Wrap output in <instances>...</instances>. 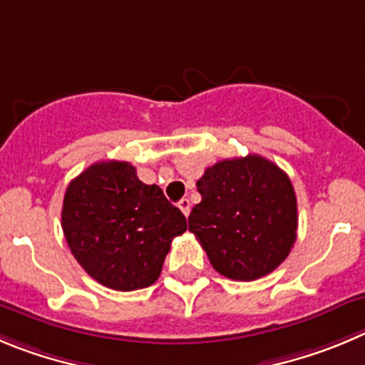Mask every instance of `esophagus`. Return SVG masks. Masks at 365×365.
<instances>
[{
  "label": "esophagus",
  "instance_id": "34e87169",
  "mask_svg": "<svg viewBox=\"0 0 365 365\" xmlns=\"http://www.w3.org/2000/svg\"><path fill=\"white\" fill-rule=\"evenodd\" d=\"M178 207H180V210H182L183 212V216H189L190 214V202L187 198H183V200H180L178 202Z\"/></svg>",
  "mask_w": 365,
  "mask_h": 365
}]
</instances>
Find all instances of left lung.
Instances as JSON below:
<instances>
[{
    "instance_id": "obj_1",
    "label": "left lung",
    "mask_w": 365,
    "mask_h": 365,
    "mask_svg": "<svg viewBox=\"0 0 365 365\" xmlns=\"http://www.w3.org/2000/svg\"><path fill=\"white\" fill-rule=\"evenodd\" d=\"M202 202L189 216L214 270L234 281L274 272L297 240V198L290 178L259 155L221 160L196 183Z\"/></svg>"
}]
</instances>
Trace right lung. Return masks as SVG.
Here are the masks:
<instances>
[{
  "label": "right lung",
  "mask_w": 365,
  "mask_h": 365,
  "mask_svg": "<svg viewBox=\"0 0 365 365\" xmlns=\"http://www.w3.org/2000/svg\"><path fill=\"white\" fill-rule=\"evenodd\" d=\"M61 225L77 263L111 290L148 288L160 277L185 216L128 162H97L71 180Z\"/></svg>",
  "instance_id": "obj_1"
}]
</instances>
